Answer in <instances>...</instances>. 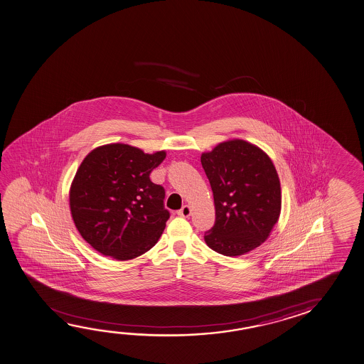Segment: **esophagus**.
<instances>
[{
    "mask_svg": "<svg viewBox=\"0 0 364 364\" xmlns=\"http://www.w3.org/2000/svg\"><path fill=\"white\" fill-rule=\"evenodd\" d=\"M191 209L189 205H184V207L181 208L180 210H178V215L180 217H184V218H188V217H191Z\"/></svg>",
    "mask_w": 364,
    "mask_h": 364,
    "instance_id": "esophagus-1",
    "label": "esophagus"
}]
</instances>
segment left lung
<instances>
[{
	"label": "left lung",
	"mask_w": 364,
	"mask_h": 364,
	"mask_svg": "<svg viewBox=\"0 0 364 364\" xmlns=\"http://www.w3.org/2000/svg\"><path fill=\"white\" fill-rule=\"evenodd\" d=\"M200 161L215 205V223L205 232V243L230 257L261 246L281 212L280 179L269 155L235 139L204 152Z\"/></svg>",
	"instance_id": "1"
}]
</instances>
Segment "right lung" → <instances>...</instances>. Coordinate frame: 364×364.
<instances>
[{"label":"right lung","instance_id":"right-lung-1","mask_svg":"<svg viewBox=\"0 0 364 364\" xmlns=\"http://www.w3.org/2000/svg\"><path fill=\"white\" fill-rule=\"evenodd\" d=\"M166 152L126 144L100 146L84 159L69 191V205L84 241L105 256L126 261L156 245L170 217L165 189L150 173Z\"/></svg>","mask_w":364,"mask_h":364}]
</instances>
